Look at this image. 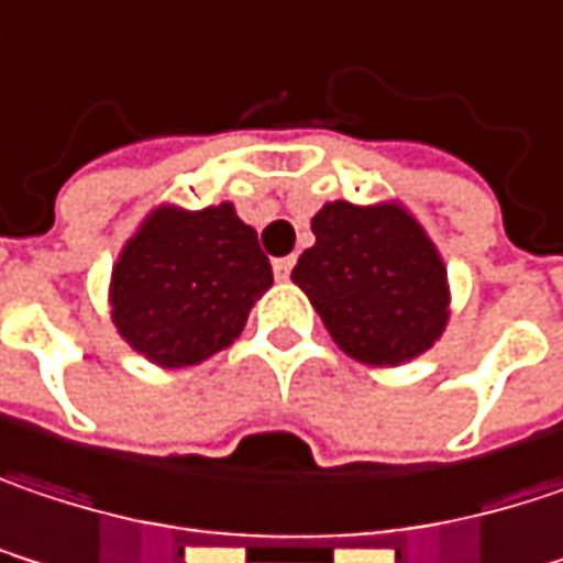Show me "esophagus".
<instances>
[{
    "mask_svg": "<svg viewBox=\"0 0 563 563\" xmlns=\"http://www.w3.org/2000/svg\"><path fill=\"white\" fill-rule=\"evenodd\" d=\"M292 264H296V257H280V261H274V274H277V280H289Z\"/></svg>",
    "mask_w": 563,
    "mask_h": 563,
    "instance_id": "esophagus-1",
    "label": "esophagus"
}]
</instances>
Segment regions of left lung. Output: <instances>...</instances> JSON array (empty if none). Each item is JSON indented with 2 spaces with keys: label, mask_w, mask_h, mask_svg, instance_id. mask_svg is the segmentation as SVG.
Here are the masks:
<instances>
[{
  "label": "left lung",
  "mask_w": 563,
  "mask_h": 563,
  "mask_svg": "<svg viewBox=\"0 0 563 563\" xmlns=\"http://www.w3.org/2000/svg\"><path fill=\"white\" fill-rule=\"evenodd\" d=\"M314 245L292 267L334 344L366 366H401L449 324L443 254L401 200H331L312 216Z\"/></svg>",
  "instance_id": "obj_1"
}]
</instances>
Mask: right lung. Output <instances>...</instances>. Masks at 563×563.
I'll list each match as a JSON object with an SVG mask.
<instances>
[{"label": "right lung", "mask_w": 563, "mask_h": 563, "mask_svg": "<svg viewBox=\"0 0 563 563\" xmlns=\"http://www.w3.org/2000/svg\"><path fill=\"white\" fill-rule=\"evenodd\" d=\"M274 286L257 232L235 207L158 203L117 254L108 306L117 334L162 369L225 350Z\"/></svg>", "instance_id": "1"}]
</instances>
